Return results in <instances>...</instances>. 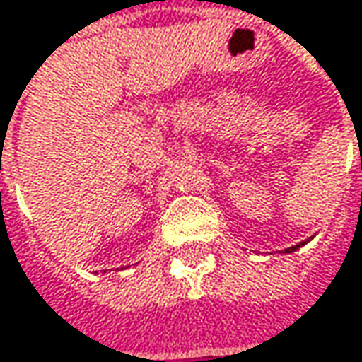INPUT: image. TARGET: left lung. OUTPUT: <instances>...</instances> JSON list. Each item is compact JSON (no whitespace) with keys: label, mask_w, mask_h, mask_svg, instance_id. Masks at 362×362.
I'll return each mask as SVG.
<instances>
[{"label":"left lung","mask_w":362,"mask_h":362,"mask_svg":"<svg viewBox=\"0 0 362 362\" xmlns=\"http://www.w3.org/2000/svg\"><path fill=\"white\" fill-rule=\"evenodd\" d=\"M300 245H305V241H303V243H298V245H295V247H288V249H286V253H288V251H297Z\"/></svg>","instance_id":"left-lung-1"}]
</instances>
